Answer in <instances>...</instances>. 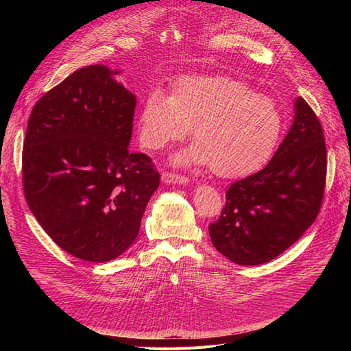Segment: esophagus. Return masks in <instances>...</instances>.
Returning <instances> with one entry per match:
<instances>
[{
	"label": "esophagus",
	"instance_id": "obj_1",
	"mask_svg": "<svg viewBox=\"0 0 351 351\" xmlns=\"http://www.w3.org/2000/svg\"><path fill=\"white\" fill-rule=\"evenodd\" d=\"M162 182L165 184H186V183H189V178L186 176H180V174H174V173H164Z\"/></svg>",
	"mask_w": 351,
	"mask_h": 351
}]
</instances>
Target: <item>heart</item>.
<instances>
[{
  "mask_svg": "<svg viewBox=\"0 0 351 351\" xmlns=\"http://www.w3.org/2000/svg\"><path fill=\"white\" fill-rule=\"evenodd\" d=\"M190 127L195 145L174 161L209 165L215 176L234 178L268 161L280 141L282 119L272 99L230 77H182L171 97L159 89L146 95L139 139L147 149L184 139Z\"/></svg>",
  "mask_w": 351,
  "mask_h": 351,
  "instance_id": "obj_1",
  "label": "heart"
}]
</instances>
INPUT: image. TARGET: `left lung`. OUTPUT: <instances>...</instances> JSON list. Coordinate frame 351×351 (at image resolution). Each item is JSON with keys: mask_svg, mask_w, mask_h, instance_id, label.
Listing matches in <instances>:
<instances>
[{"mask_svg": "<svg viewBox=\"0 0 351 351\" xmlns=\"http://www.w3.org/2000/svg\"><path fill=\"white\" fill-rule=\"evenodd\" d=\"M291 129L261 171L232 183L219 218L209 224L215 249L237 265H261L289 249L322 205L326 146L322 125L303 98Z\"/></svg>", "mask_w": 351, "mask_h": 351, "instance_id": "left-lung-1", "label": "left lung"}]
</instances>
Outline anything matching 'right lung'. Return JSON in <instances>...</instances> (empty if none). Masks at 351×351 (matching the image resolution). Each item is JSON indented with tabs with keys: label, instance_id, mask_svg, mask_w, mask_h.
<instances>
[{
	"label": "right lung",
	"instance_id": "1",
	"mask_svg": "<svg viewBox=\"0 0 351 351\" xmlns=\"http://www.w3.org/2000/svg\"><path fill=\"white\" fill-rule=\"evenodd\" d=\"M95 64L71 73L30 112L22 173L27 205L61 249L108 262L136 240L159 186L152 159L129 151L136 97Z\"/></svg>",
	"mask_w": 351,
	"mask_h": 351
}]
</instances>
